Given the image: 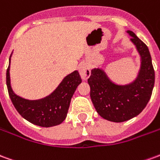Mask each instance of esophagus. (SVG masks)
Listing matches in <instances>:
<instances>
[{
  "instance_id": "1",
  "label": "esophagus",
  "mask_w": 160,
  "mask_h": 160,
  "mask_svg": "<svg viewBox=\"0 0 160 160\" xmlns=\"http://www.w3.org/2000/svg\"><path fill=\"white\" fill-rule=\"evenodd\" d=\"M79 72H80V74L81 78L83 80H88L89 76L91 75V70H90V66L84 62L80 66V69H79Z\"/></svg>"
}]
</instances>
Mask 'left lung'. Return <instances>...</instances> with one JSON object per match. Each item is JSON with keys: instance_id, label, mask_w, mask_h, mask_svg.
Returning <instances> with one entry per match:
<instances>
[{"instance_id": "obj_1", "label": "left lung", "mask_w": 160, "mask_h": 160, "mask_svg": "<svg viewBox=\"0 0 160 160\" xmlns=\"http://www.w3.org/2000/svg\"><path fill=\"white\" fill-rule=\"evenodd\" d=\"M127 32L141 58L140 69L134 81L117 85L100 68L92 69L88 80L96 111L103 119L112 122L127 121L139 114L148 103L154 87L155 73L149 49L133 32Z\"/></svg>"}]
</instances>
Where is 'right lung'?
<instances>
[{
	"instance_id": "obj_1",
	"label": "right lung",
	"mask_w": 160,
	"mask_h": 160,
	"mask_svg": "<svg viewBox=\"0 0 160 160\" xmlns=\"http://www.w3.org/2000/svg\"><path fill=\"white\" fill-rule=\"evenodd\" d=\"M10 58L9 66L7 69V87L11 101L18 112L28 121L39 127H50L63 122L72 95L82 81L79 72L74 71L65 77L50 95L41 99L29 100L16 95L12 90L9 75Z\"/></svg>"
}]
</instances>
